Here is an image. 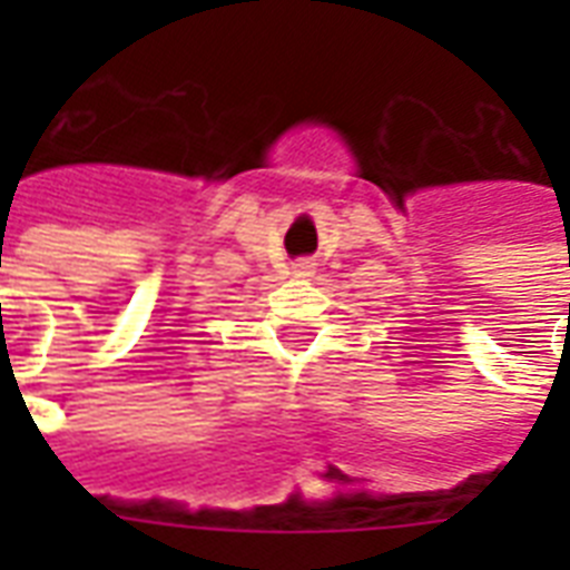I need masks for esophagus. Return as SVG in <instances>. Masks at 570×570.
I'll list each match as a JSON object with an SVG mask.
<instances>
[{
	"mask_svg": "<svg viewBox=\"0 0 570 570\" xmlns=\"http://www.w3.org/2000/svg\"><path fill=\"white\" fill-rule=\"evenodd\" d=\"M313 266H316V263H311V259H298V263H295V266H293L295 277H311L313 275Z\"/></svg>",
	"mask_w": 570,
	"mask_h": 570,
	"instance_id": "esophagus-1",
	"label": "esophagus"
}]
</instances>
